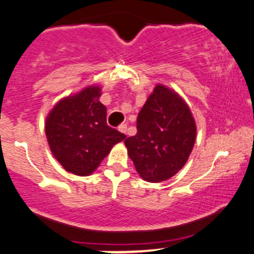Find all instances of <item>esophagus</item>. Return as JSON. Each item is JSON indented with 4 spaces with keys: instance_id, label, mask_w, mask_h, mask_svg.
<instances>
[{
    "instance_id": "1",
    "label": "esophagus",
    "mask_w": 254,
    "mask_h": 254,
    "mask_svg": "<svg viewBox=\"0 0 254 254\" xmlns=\"http://www.w3.org/2000/svg\"><path fill=\"white\" fill-rule=\"evenodd\" d=\"M118 130H119V131H121V132L125 133V135H127V124H122V125H119Z\"/></svg>"
}]
</instances>
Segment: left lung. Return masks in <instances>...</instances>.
Returning <instances> with one entry per match:
<instances>
[{
    "mask_svg": "<svg viewBox=\"0 0 254 254\" xmlns=\"http://www.w3.org/2000/svg\"><path fill=\"white\" fill-rule=\"evenodd\" d=\"M137 133L124 141L136 171L157 183L176 175L191 153L196 127L175 91L158 84L137 116Z\"/></svg>",
    "mask_w": 254,
    "mask_h": 254,
    "instance_id": "8db88e82",
    "label": "left lung"
}]
</instances>
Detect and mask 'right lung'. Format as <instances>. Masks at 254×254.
Segmentation results:
<instances>
[{"label": "right lung", "instance_id": "right-lung-1", "mask_svg": "<svg viewBox=\"0 0 254 254\" xmlns=\"http://www.w3.org/2000/svg\"><path fill=\"white\" fill-rule=\"evenodd\" d=\"M101 89L88 86L57 104L46 122L50 150L66 171L89 176L127 136L106 123Z\"/></svg>", "mask_w": 254, "mask_h": 254}]
</instances>
